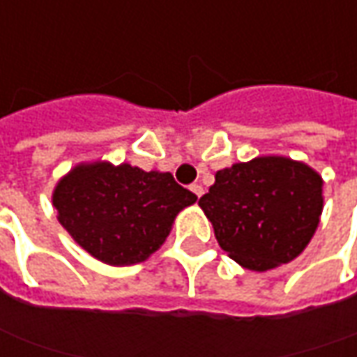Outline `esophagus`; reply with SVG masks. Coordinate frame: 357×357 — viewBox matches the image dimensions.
Instances as JSON below:
<instances>
[{
  "label": "esophagus",
  "mask_w": 357,
  "mask_h": 357,
  "mask_svg": "<svg viewBox=\"0 0 357 357\" xmlns=\"http://www.w3.org/2000/svg\"><path fill=\"white\" fill-rule=\"evenodd\" d=\"M190 190L193 191V193H195L197 197H202V195H203V188H202V185H199V183H193Z\"/></svg>",
  "instance_id": "1"
}]
</instances>
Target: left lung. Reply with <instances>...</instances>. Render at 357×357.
Wrapping results in <instances>:
<instances>
[{
	"label": "left lung",
	"mask_w": 357,
	"mask_h": 357,
	"mask_svg": "<svg viewBox=\"0 0 357 357\" xmlns=\"http://www.w3.org/2000/svg\"><path fill=\"white\" fill-rule=\"evenodd\" d=\"M324 179L304 162L259 155L215 174L199 207L219 247L243 268L264 273L290 263L314 237Z\"/></svg>",
	"instance_id": "8db88e82"
}]
</instances>
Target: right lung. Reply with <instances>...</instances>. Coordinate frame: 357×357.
I'll return each instance as SVG.
<instances>
[{
  "instance_id": "add662e5",
  "label": "right lung",
  "mask_w": 357,
  "mask_h": 357,
  "mask_svg": "<svg viewBox=\"0 0 357 357\" xmlns=\"http://www.w3.org/2000/svg\"><path fill=\"white\" fill-rule=\"evenodd\" d=\"M197 195L169 172H144L106 160L80 162L56 181V219L80 249L100 263H144L166 243L181 209Z\"/></svg>"
}]
</instances>
